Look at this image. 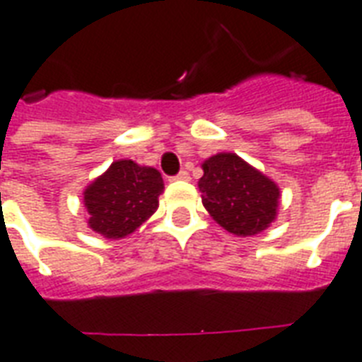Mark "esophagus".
Here are the masks:
<instances>
[{
	"label": "esophagus",
	"mask_w": 362,
	"mask_h": 362,
	"mask_svg": "<svg viewBox=\"0 0 362 362\" xmlns=\"http://www.w3.org/2000/svg\"><path fill=\"white\" fill-rule=\"evenodd\" d=\"M175 180H189V173H187V170L182 169L180 173H178V175L175 176Z\"/></svg>",
	"instance_id": "esophagus-1"
}]
</instances>
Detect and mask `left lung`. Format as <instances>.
Wrapping results in <instances>:
<instances>
[{"label":"left lung","instance_id":"8db88e82","mask_svg":"<svg viewBox=\"0 0 362 362\" xmlns=\"http://www.w3.org/2000/svg\"><path fill=\"white\" fill-rule=\"evenodd\" d=\"M203 205L224 230L255 235L277 214L279 187L235 153H218L203 163Z\"/></svg>","mask_w":362,"mask_h":362}]
</instances>
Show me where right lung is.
I'll use <instances>...</instances> for the list:
<instances>
[{
  "instance_id": "add662e5",
  "label": "right lung",
  "mask_w": 362,
  "mask_h": 362,
  "mask_svg": "<svg viewBox=\"0 0 362 362\" xmlns=\"http://www.w3.org/2000/svg\"><path fill=\"white\" fill-rule=\"evenodd\" d=\"M163 178L151 167L131 159L112 167L85 189L89 226L107 239H121L136 230L157 211Z\"/></svg>"
}]
</instances>
